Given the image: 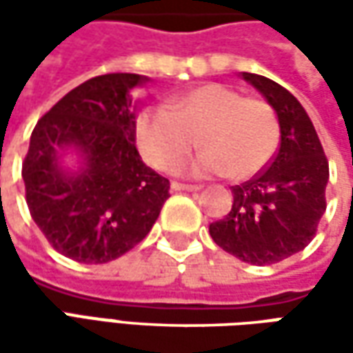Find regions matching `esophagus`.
<instances>
[{"label": "esophagus", "instance_id": "obj_1", "mask_svg": "<svg viewBox=\"0 0 353 353\" xmlns=\"http://www.w3.org/2000/svg\"><path fill=\"white\" fill-rule=\"evenodd\" d=\"M170 188L172 190H176V192H198L200 188L194 186V184H183V183H172L170 184Z\"/></svg>", "mask_w": 353, "mask_h": 353}]
</instances>
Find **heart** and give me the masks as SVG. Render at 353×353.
I'll return each mask as SVG.
<instances>
[{
	"label": "heart",
	"instance_id": "heart-1",
	"mask_svg": "<svg viewBox=\"0 0 353 353\" xmlns=\"http://www.w3.org/2000/svg\"><path fill=\"white\" fill-rule=\"evenodd\" d=\"M135 141L157 170L174 169L198 141L204 151L184 165V172H224L232 181H245L277 153L281 125L269 102L210 82L174 96L169 110H143L135 121Z\"/></svg>",
	"mask_w": 353,
	"mask_h": 353
}]
</instances>
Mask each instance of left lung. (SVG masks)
<instances>
[{"label": "left lung", "instance_id": "8db88e82", "mask_svg": "<svg viewBox=\"0 0 353 353\" xmlns=\"http://www.w3.org/2000/svg\"><path fill=\"white\" fill-rule=\"evenodd\" d=\"M241 78L277 112L281 145L269 167L232 186L234 204L210 224L212 239L251 265H273L312 241L326 210L328 161L301 102L281 84L251 72Z\"/></svg>", "mask_w": 353, "mask_h": 353}]
</instances>
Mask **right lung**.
<instances>
[{
    "mask_svg": "<svg viewBox=\"0 0 353 353\" xmlns=\"http://www.w3.org/2000/svg\"><path fill=\"white\" fill-rule=\"evenodd\" d=\"M149 78L129 72L90 78L41 117L23 161L25 198L48 243L78 263H108L151 232L170 184L135 147L131 90ZM74 150L78 171L60 161Z\"/></svg>",
    "mask_w": 353,
    "mask_h": 353,
    "instance_id": "1",
    "label": "right lung"
}]
</instances>
